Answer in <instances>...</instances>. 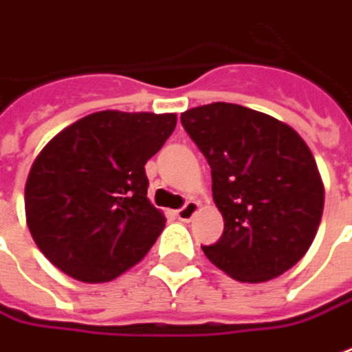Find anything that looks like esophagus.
<instances>
[{"label":"esophagus","mask_w":352,"mask_h":352,"mask_svg":"<svg viewBox=\"0 0 352 352\" xmlns=\"http://www.w3.org/2000/svg\"><path fill=\"white\" fill-rule=\"evenodd\" d=\"M197 207H199V205L195 204V201H188V204L184 205L182 209L176 211V217L180 219L182 223H188V221H192L193 214L197 213Z\"/></svg>","instance_id":"esophagus-1"}]
</instances>
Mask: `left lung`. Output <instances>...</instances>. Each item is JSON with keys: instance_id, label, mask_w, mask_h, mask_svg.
I'll list each match as a JSON object with an SVG mask.
<instances>
[{"instance_id": "1", "label": "left lung", "mask_w": 352, "mask_h": 352, "mask_svg": "<svg viewBox=\"0 0 352 352\" xmlns=\"http://www.w3.org/2000/svg\"><path fill=\"white\" fill-rule=\"evenodd\" d=\"M182 126L211 166L225 230L204 254L232 279L261 283L308 252L324 213V184L302 138L279 120L228 102L192 108Z\"/></svg>"}]
</instances>
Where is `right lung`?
I'll use <instances>...</instances> for the list:
<instances>
[{
	"instance_id": "1",
	"label": "right lung",
	"mask_w": 352,
	"mask_h": 352,
	"mask_svg": "<svg viewBox=\"0 0 352 352\" xmlns=\"http://www.w3.org/2000/svg\"><path fill=\"white\" fill-rule=\"evenodd\" d=\"M176 114L87 116L50 141L28 172L27 225L40 252L82 283H106L145 258L164 228L147 199V160Z\"/></svg>"
}]
</instances>
